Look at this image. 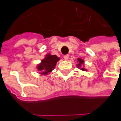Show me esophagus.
<instances>
[{
    "label": "esophagus",
    "instance_id": "1",
    "mask_svg": "<svg viewBox=\"0 0 121 121\" xmlns=\"http://www.w3.org/2000/svg\"><path fill=\"white\" fill-rule=\"evenodd\" d=\"M69 56L68 54H66V55H65V56H63V58H64L65 60H68V59H69Z\"/></svg>",
    "mask_w": 121,
    "mask_h": 121
}]
</instances>
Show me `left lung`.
Wrapping results in <instances>:
<instances>
[{
	"label": "left lung",
	"mask_w": 121,
	"mask_h": 121,
	"mask_svg": "<svg viewBox=\"0 0 121 121\" xmlns=\"http://www.w3.org/2000/svg\"><path fill=\"white\" fill-rule=\"evenodd\" d=\"M77 60H78V61H79V64L77 65V67H81V65L83 63V60H81V58H78ZM81 70H83V71H85V70H86L84 68H81Z\"/></svg>",
	"instance_id": "obj_1"
}]
</instances>
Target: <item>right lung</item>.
Segmentation results:
<instances>
[{
    "mask_svg": "<svg viewBox=\"0 0 121 121\" xmlns=\"http://www.w3.org/2000/svg\"><path fill=\"white\" fill-rule=\"evenodd\" d=\"M59 58L56 55L48 54L46 57L42 60V63L38 65V69L42 72V74L47 75L53 70Z\"/></svg>",
    "mask_w": 121,
    "mask_h": 121,
    "instance_id": "obj_1",
    "label": "right lung"
}]
</instances>
